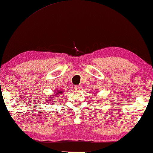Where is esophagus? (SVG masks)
<instances>
[{
  "label": "esophagus",
  "mask_w": 153,
  "mask_h": 153,
  "mask_svg": "<svg viewBox=\"0 0 153 153\" xmlns=\"http://www.w3.org/2000/svg\"><path fill=\"white\" fill-rule=\"evenodd\" d=\"M74 88L76 91H79L81 89V85H74Z\"/></svg>",
  "instance_id": "1"
}]
</instances>
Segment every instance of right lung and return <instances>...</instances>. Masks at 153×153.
<instances>
[{"label":"right lung","mask_w":153,"mask_h":153,"mask_svg":"<svg viewBox=\"0 0 153 153\" xmlns=\"http://www.w3.org/2000/svg\"><path fill=\"white\" fill-rule=\"evenodd\" d=\"M61 93H62V91H59V90H58V91H57L56 92H55V94H54V96H55V97H56L55 98L58 97V96L60 95V94ZM49 97H50V96H49V97H48V98H49ZM53 97H51V98H50V99H49V100H48V101L49 102V103H50V102H54L53 101V100H54V99H53Z\"/></svg>","instance_id":"1"}]
</instances>
